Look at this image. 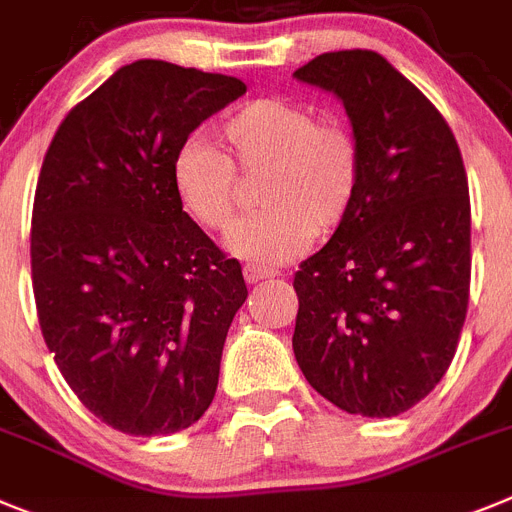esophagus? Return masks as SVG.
<instances>
[{"label": "esophagus", "mask_w": 512, "mask_h": 512, "mask_svg": "<svg viewBox=\"0 0 512 512\" xmlns=\"http://www.w3.org/2000/svg\"><path fill=\"white\" fill-rule=\"evenodd\" d=\"M243 274H246V282H261V279H269V277H277V272L274 269H266V266H259V264H246V269H243Z\"/></svg>", "instance_id": "1"}]
</instances>
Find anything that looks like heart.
Masks as SVG:
<instances>
[{"instance_id":"heart-1","label":"heart","mask_w":512,"mask_h":512,"mask_svg":"<svg viewBox=\"0 0 512 512\" xmlns=\"http://www.w3.org/2000/svg\"><path fill=\"white\" fill-rule=\"evenodd\" d=\"M222 137L227 155L202 137L186 139L173 157V186L196 225L225 233L238 212V173L264 176V209L240 220L227 238L243 259L285 264L355 207L365 163L360 137L342 119H318L300 100L256 98L227 113Z\"/></svg>"}]
</instances>
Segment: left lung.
I'll return each mask as SVG.
<instances>
[{
	"label": "left lung",
	"mask_w": 512,
	"mask_h": 512,
	"mask_svg": "<svg viewBox=\"0 0 512 512\" xmlns=\"http://www.w3.org/2000/svg\"><path fill=\"white\" fill-rule=\"evenodd\" d=\"M295 77L342 100L365 163L347 220L295 272V360L344 412L396 417L438 386L464 329V160L438 108L375 51L321 54Z\"/></svg>",
	"instance_id": "1"
}]
</instances>
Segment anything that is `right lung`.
Returning a JSON list of instances; mask_svg holds the SVG:
<instances>
[{"label": "right lung", "mask_w": 512, "mask_h": 512, "mask_svg": "<svg viewBox=\"0 0 512 512\" xmlns=\"http://www.w3.org/2000/svg\"><path fill=\"white\" fill-rule=\"evenodd\" d=\"M243 93L235 77L139 59L67 113L43 157L38 323L74 396L126 435L186 430L217 391L248 290L238 259L183 212L173 157Z\"/></svg>", "instance_id": "1"}]
</instances>
